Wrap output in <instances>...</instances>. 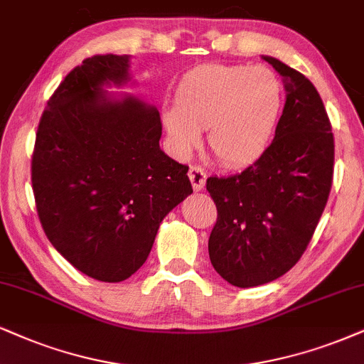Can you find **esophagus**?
<instances>
[{
    "mask_svg": "<svg viewBox=\"0 0 364 364\" xmlns=\"http://www.w3.org/2000/svg\"><path fill=\"white\" fill-rule=\"evenodd\" d=\"M189 178H191V183H192V189H194V191H203L204 189V186H205L204 168L192 165V167L189 168Z\"/></svg>",
    "mask_w": 364,
    "mask_h": 364,
    "instance_id": "esophagus-1",
    "label": "esophagus"
}]
</instances>
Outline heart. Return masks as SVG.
Segmentation results:
<instances>
[{
  "instance_id": "obj_1",
  "label": "heart",
  "mask_w": 364,
  "mask_h": 364,
  "mask_svg": "<svg viewBox=\"0 0 364 364\" xmlns=\"http://www.w3.org/2000/svg\"><path fill=\"white\" fill-rule=\"evenodd\" d=\"M175 102L164 113V124L178 155L194 150L199 129H208L214 156L228 167H245L270 146L284 86L263 65H200L182 79Z\"/></svg>"
}]
</instances>
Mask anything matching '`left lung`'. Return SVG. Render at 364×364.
I'll use <instances>...</instances> for the list:
<instances>
[{
    "label": "left lung",
    "mask_w": 364,
    "mask_h": 364,
    "mask_svg": "<svg viewBox=\"0 0 364 364\" xmlns=\"http://www.w3.org/2000/svg\"><path fill=\"white\" fill-rule=\"evenodd\" d=\"M263 58L284 77L287 91L275 138L241 173L209 177L205 183L218 208L210 263L241 289L277 280L299 262L334 173L333 128L317 89L278 58Z\"/></svg>",
    "instance_id": "8db88e82"
}]
</instances>
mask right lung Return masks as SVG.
<instances>
[{
	"instance_id": "obj_1",
	"label": "right lung",
	"mask_w": 364,
	"mask_h": 364,
	"mask_svg": "<svg viewBox=\"0 0 364 364\" xmlns=\"http://www.w3.org/2000/svg\"><path fill=\"white\" fill-rule=\"evenodd\" d=\"M128 55H92L65 75L40 118L31 187L48 241L84 275L123 282L146 262L160 223L192 194L187 165L160 150L155 106L116 97Z\"/></svg>"
}]
</instances>
